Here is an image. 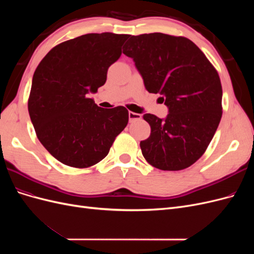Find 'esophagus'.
I'll return each instance as SVG.
<instances>
[{
    "instance_id": "esophagus-1",
    "label": "esophagus",
    "mask_w": 254,
    "mask_h": 254,
    "mask_svg": "<svg viewBox=\"0 0 254 254\" xmlns=\"http://www.w3.org/2000/svg\"><path fill=\"white\" fill-rule=\"evenodd\" d=\"M128 117H129V122H133V121H137L141 119V114L139 113H134V112H131L130 111L128 113Z\"/></svg>"
}]
</instances>
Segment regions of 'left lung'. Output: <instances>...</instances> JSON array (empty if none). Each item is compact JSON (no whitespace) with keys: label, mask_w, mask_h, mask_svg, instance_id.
I'll return each instance as SVG.
<instances>
[{"label":"left lung","mask_w":254,"mask_h":254,"mask_svg":"<svg viewBox=\"0 0 254 254\" xmlns=\"http://www.w3.org/2000/svg\"><path fill=\"white\" fill-rule=\"evenodd\" d=\"M123 53L132 58L149 93L167 106L162 120L150 113V126L141 141L147 162L162 171H181L194 164L212 141L222 115L219 75L197 45L186 37L162 33L131 36Z\"/></svg>","instance_id":"obj_1"}]
</instances>
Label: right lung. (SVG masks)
Masks as SVG:
<instances>
[{"label": "right lung", "instance_id": "right-lung-1", "mask_svg": "<svg viewBox=\"0 0 254 254\" xmlns=\"http://www.w3.org/2000/svg\"><path fill=\"white\" fill-rule=\"evenodd\" d=\"M129 35L87 34L54 47L38 64L28 98L37 137L67 166L102 161L128 124V110L98 107L89 93L105 84L107 71Z\"/></svg>", "mask_w": 254, "mask_h": 254}]
</instances>
